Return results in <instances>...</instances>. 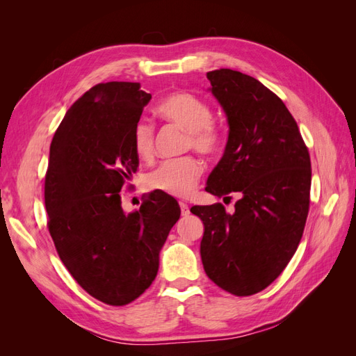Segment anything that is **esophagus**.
Masks as SVG:
<instances>
[{
	"mask_svg": "<svg viewBox=\"0 0 356 356\" xmlns=\"http://www.w3.org/2000/svg\"><path fill=\"white\" fill-rule=\"evenodd\" d=\"M179 208H181V215H182V217H187V215L190 213L188 204L184 203V202H179Z\"/></svg>",
	"mask_w": 356,
	"mask_h": 356,
	"instance_id": "34e87169",
	"label": "esophagus"
}]
</instances>
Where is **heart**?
Wrapping results in <instances>:
<instances>
[{
  "label": "heart",
  "mask_w": 356,
  "mask_h": 356,
  "mask_svg": "<svg viewBox=\"0 0 356 356\" xmlns=\"http://www.w3.org/2000/svg\"><path fill=\"white\" fill-rule=\"evenodd\" d=\"M157 113L166 122L174 123L187 132V148L202 154H213L221 147V132L212 120L209 105L187 92L172 93L157 105ZM134 149L139 159L149 160L154 154V126L141 120L134 127ZM203 174L202 161L186 156L161 163L149 172L148 187L174 197L190 196Z\"/></svg>",
  "instance_id": "heart-1"
}]
</instances>
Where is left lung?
<instances>
[{"mask_svg":"<svg viewBox=\"0 0 356 356\" xmlns=\"http://www.w3.org/2000/svg\"><path fill=\"white\" fill-rule=\"evenodd\" d=\"M227 117L224 154L207 182L211 195L239 193L234 212L221 203L193 207L203 221V268L234 296H252L282 273L297 251L309 212L310 157L285 104L251 75L207 74Z\"/></svg>","mask_w":356,"mask_h":356,"instance_id":"obj_1","label":"left lung"}]
</instances>
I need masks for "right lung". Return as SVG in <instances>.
Returning a JSON list of instances; mask_svg holds the SVG:
<instances>
[{"label":"right lung","mask_w":356,"mask_h":356,"mask_svg":"<svg viewBox=\"0 0 356 356\" xmlns=\"http://www.w3.org/2000/svg\"><path fill=\"white\" fill-rule=\"evenodd\" d=\"M152 95L139 83L96 84L72 104L50 145L44 181L49 232L79 285L124 306L152 285L159 254L178 221V202L149 193L126 213L122 187L139 165L134 127Z\"/></svg>","instance_id":"right-lung-1"}]
</instances>
